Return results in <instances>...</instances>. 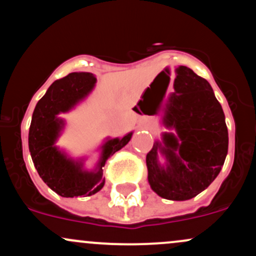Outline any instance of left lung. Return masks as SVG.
Segmentation results:
<instances>
[{"instance_id": "obj_1", "label": "left lung", "mask_w": 256, "mask_h": 256, "mask_svg": "<svg viewBox=\"0 0 256 256\" xmlns=\"http://www.w3.org/2000/svg\"><path fill=\"white\" fill-rule=\"evenodd\" d=\"M175 74L162 119L166 131L156 140L146 162L153 192L182 202L218 178L228 150V131L222 106L206 78L184 66Z\"/></svg>"}]
</instances>
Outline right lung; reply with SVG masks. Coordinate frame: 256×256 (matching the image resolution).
<instances>
[{"label": "right lung", "mask_w": 256, "mask_h": 256, "mask_svg": "<svg viewBox=\"0 0 256 256\" xmlns=\"http://www.w3.org/2000/svg\"><path fill=\"white\" fill-rule=\"evenodd\" d=\"M97 78L91 72H72L48 87L34 109L29 128V150L42 181L66 198L92 196L104 186L103 166L109 156L130 142L134 131L119 138L106 137L97 148L100 153L94 169H86L87 156L72 158L57 146L66 128L60 114L72 112L94 90Z\"/></svg>", "instance_id": "1"}]
</instances>
